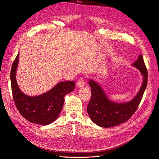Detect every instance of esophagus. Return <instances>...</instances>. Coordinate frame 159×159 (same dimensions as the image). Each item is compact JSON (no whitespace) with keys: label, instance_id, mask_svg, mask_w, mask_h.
<instances>
[{"label":"esophagus","instance_id":"34e87169","mask_svg":"<svg viewBox=\"0 0 159 159\" xmlns=\"http://www.w3.org/2000/svg\"><path fill=\"white\" fill-rule=\"evenodd\" d=\"M84 80L83 79H80L78 82H77V84H76V88L77 89H81L84 87Z\"/></svg>","mask_w":159,"mask_h":159}]
</instances>
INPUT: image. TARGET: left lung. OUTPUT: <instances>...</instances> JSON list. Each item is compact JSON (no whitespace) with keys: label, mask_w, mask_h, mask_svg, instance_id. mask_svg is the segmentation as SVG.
Listing matches in <instances>:
<instances>
[{"label":"left lung","mask_w":159,"mask_h":159,"mask_svg":"<svg viewBox=\"0 0 159 159\" xmlns=\"http://www.w3.org/2000/svg\"><path fill=\"white\" fill-rule=\"evenodd\" d=\"M132 66L139 70L143 76V83L134 98L124 103H118L108 98L101 86L93 79H90L91 99L87 106L90 118L102 127L120 125L129 120L137 109L147 84V71L144 60L140 54Z\"/></svg>","instance_id":"1"}]
</instances>
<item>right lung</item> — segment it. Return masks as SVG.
Segmentation results:
<instances>
[{
  "label": "right lung",
  "instance_id": "right-lung-1",
  "mask_svg": "<svg viewBox=\"0 0 159 159\" xmlns=\"http://www.w3.org/2000/svg\"><path fill=\"white\" fill-rule=\"evenodd\" d=\"M19 53L13 62L11 80L13 99L18 110L25 120L35 124L46 125L57 119L63 109L65 96L74 90V81L59 82L46 93L39 96H28L20 90L16 81Z\"/></svg>",
  "mask_w": 159,
  "mask_h": 159
}]
</instances>
